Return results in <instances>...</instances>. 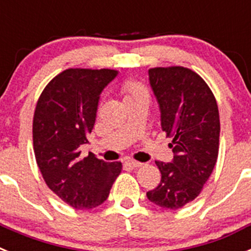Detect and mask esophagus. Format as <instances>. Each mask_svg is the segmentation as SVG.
Listing matches in <instances>:
<instances>
[{"instance_id":"1","label":"esophagus","mask_w":251,"mask_h":251,"mask_svg":"<svg viewBox=\"0 0 251 251\" xmlns=\"http://www.w3.org/2000/svg\"><path fill=\"white\" fill-rule=\"evenodd\" d=\"M126 165L129 166V167L137 168V167H142L143 163H141V162L138 161H134V159H127V161H126Z\"/></svg>"}]
</instances>
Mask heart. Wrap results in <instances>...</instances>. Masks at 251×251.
<instances>
[{
  "mask_svg": "<svg viewBox=\"0 0 251 251\" xmlns=\"http://www.w3.org/2000/svg\"><path fill=\"white\" fill-rule=\"evenodd\" d=\"M121 92L126 103L138 99H148V90L141 81L136 79H127L122 83Z\"/></svg>",
  "mask_w": 251,
  "mask_h": 251,
  "instance_id": "1",
  "label": "heart"
}]
</instances>
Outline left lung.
<instances>
[{
    "mask_svg": "<svg viewBox=\"0 0 251 251\" xmlns=\"http://www.w3.org/2000/svg\"><path fill=\"white\" fill-rule=\"evenodd\" d=\"M150 81L161 109V126L171 138V163L156 161L161 182L148 200L177 210L196 199L219 154L220 117L216 99L200 75L185 66L150 69Z\"/></svg>",
    "mask_w": 251,
    "mask_h": 251,
    "instance_id": "left-lung-1",
    "label": "left lung"
}]
</instances>
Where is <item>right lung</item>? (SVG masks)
<instances>
[{"label": "right lung", "instance_id": "add662e5", "mask_svg": "<svg viewBox=\"0 0 251 251\" xmlns=\"http://www.w3.org/2000/svg\"><path fill=\"white\" fill-rule=\"evenodd\" d=\"M115 75L112 69H66L37 99L32 121L36 163L51 191L77 210L101 205L122 171L121 162L80 156L94 127L99 95Z\"/></svg>", "mask_w": 251, "mask_h": 251}]
</instances>
